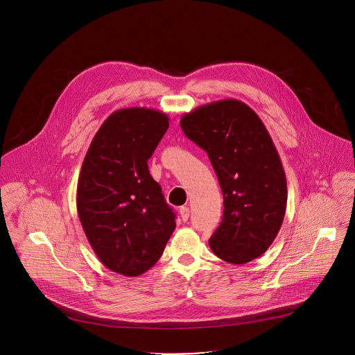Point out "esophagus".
Returning <instances> with one entry per match:
<instances>
[{
  "instance_id": "esophagus-1",
  "label": "esophagus",
  "mask_w": 355,
  "mask_h": 355,
  "mask_svg": "<svg viewBox=\"0 0 355 355\" xmlns=\"http://www.w3.org/2000/svg\"><path fill=\"white\" fill-rule=\"evenodd\" d=\"M180 215H181V219L184 222H187L188 218H189V208L188 207H181L180 208Z\"/></svg>"
}]
</instances>
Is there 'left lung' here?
Instances as JSON below:
<instances>
[{"mask_svg":"<svg viewBox=\"0 0 355 355\" xmlns=\"http://www.w3.org/2000/svg\"><path fill=\"white\" fill-rule=\"evenodd\" d=\"M185 136L204 148L223 193V218L209 239L230 264L260 257L277 237L286 209V178L259 115L237 99H220L184 114Z\"/></svg>","mask_w":355,"mask_h":355,"instance_id":"left-lung-1","label":"left lung"}]
</instances>
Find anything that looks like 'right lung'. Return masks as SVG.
Instances as JSON below:
<instances>
[{"instance_id": "1", "label": "right lung", "mask_w": 355, "mask_h": 355, "mask_svg": "<svg viewBox=\"0 0 355 355\" xmlns=\"http://www.w3.org/2000/svg\"><path fill=\"white\" fill-rule=\"evenodd\" d=\"M168 116L150 108L111 114L95 133L77 184V212L99 261L137 277L162 257L175 215L147 160L168 129Z\"/></svg>"}]
</instances>
